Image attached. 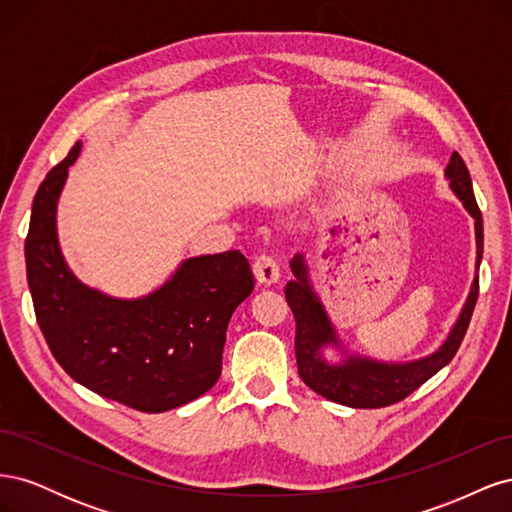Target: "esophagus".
Returning <instances> with one entry per match:
<instances>
[{
    "mask_svg": "<svg viewBox=\"0 0 512 512\" xmlns=\"http://www.w3.org/2000/svg\"><path fill=\"white\" fill-rule=\"evenodd\" d=\"M252 269H254L258 284L271 286V284H277V280H280V265H277V260L269 254L256 256Z\"/></svg>",
    "mask_w": 512,
    "mask_h": 512,
    "instance_id": "esophagus-1",
    "label": "esophagus"
}]
</instances>
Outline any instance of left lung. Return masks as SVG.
I'll list each match as a JSON object with an SVG mask.
<instances>
[{
	"label": "left lung",
	"instance_id": "1",
	"mask_svg": "<svg viewBox=\"0 0 512 512\" xmlns=\"http://www.w3.org/2000/svg\"><path fill=\"white\" fill-rule=\"evenodd\" d=\"M444 177L448 188L461 200L474 218V235H476V273L468 292V299L463 303L455 324L444 337V342L421 359L412 361H380L374 356H365L350 350L344 339L339 337L335 324L324 307L322 299L309 280V267L305 254H294L290 260L292 280L286 284V301L297 320V335H294V352H297V367L301 380L335 404L348 408H384L395 401H401L414 393L418 386L425 384L429 378L438 374L442 367L453 361L459 350L463 335L468 331V324L478 299V267L483 260V215L478 211L472 179L466 164L455 151L448 166L444 168ZM333 349L338 354V361L333 362L326 356V350Z\"/></svg>",
	"mask_w": 512,
	"mask_h": 512
}]
</instances>
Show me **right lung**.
Instances as JSON below:
<instances>
[{
	"label": "right lung",
	"mask_w": 512,
	"mask_h": 512,
	"mask_svg": "<svg viewBox=\"0 0 512 512\" xmlns=\"http://www.w3.org/2000/svg\"><path fill=\"white\" fill-rule=\"evenodd\" d=\"M81 147L34 198L25 262L40 331L57 363L89 391L151 414L190 404L222 374L230 316L254 290L250 262L237 250L185 258L134 299L83 284L57 237V203Z\"/></svg>",
	"instance_id": "add662e5"
}]
</instances>
